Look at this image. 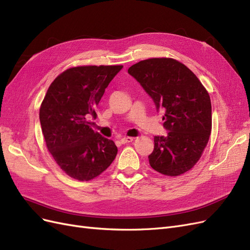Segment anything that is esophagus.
Returning a JSON list of instances; mask_svg holds the SVG:
<instances>
[{"label": "esophagus", "mask_w": 250, "mask_h": 250, "mask_svg": "<svg viewBox=\"0 0 250 250\" xmlns=\"http://www.w3.org/2000/svg\"><path fill=\"white\" fill-rule=\"evenodd\" d=\"M133 141V138H130V137H126V138H123L121 139V143L122 144H127V143H131Z\"/></svg>", "instance_id": "esophagus-1"}]
</instances>
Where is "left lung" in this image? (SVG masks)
Instances as JSON below:
<instances>
[{"label": "left lung", "instance_id": "obj_1", "mask_svg": "<svg viewBox=\"0 0 250 250\" xmlns=\"http://www.w3.org/2000/svg\"><path fill=\"white\" fill-rule=\"evenodd\" d=\"M157 110H164L167 137H154L149 158L151 168L167 176H178L197 164L211 131V104L197 76L173 58H149L128 69Z\"/></svg>", "mask_w": 250, "mask_h": 250}]
</instances>
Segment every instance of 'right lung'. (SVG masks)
I'll use <instances>...</instances> for the list:
<instances>
[{
  "mask_svg": "<svg viewBox=\"0 0 250 250\" xmlns=\"http://www.w3.org/2000/svg\"><path fill=\"white\" fill-rule=\"evenodd\" d=\"M123 65L70 67L54 79L40 108V121L49 152L70 177L88 181L99 176L116 158L113 141L90 127L97 106Z\"/></svg>",
  "mask_w": 250,
  "mask_h": 250,
  "instance_id": "add662e5",
  "label": "right lung"
}]
</instances>
